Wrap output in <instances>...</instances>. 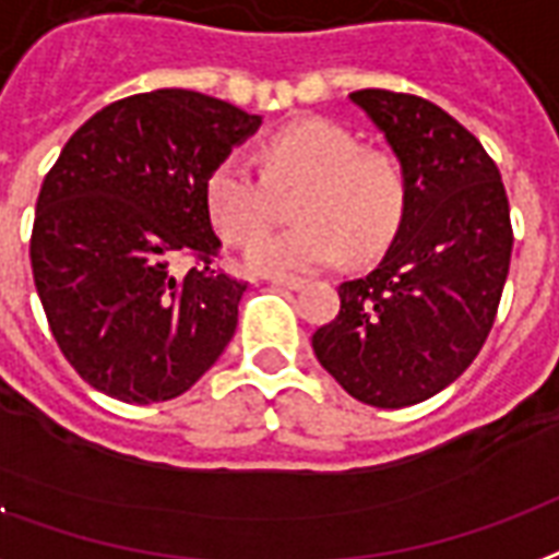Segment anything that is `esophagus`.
Returning a JSON list of instances; mask_svg holds the SVG:
<instances>
[{
    "mask_svg": "<svg viewBox=\"0 0 559 559\" xmlns=\"http://www.w3.org/2000/svg\"><path fill=\"white\" fill-rule=\"evenodd\" d=\"M269 284H272V287H284V290H301V287H305V278H293V275H272Z\"/></svg>",
    "mask_w": 559,
    "mask_h": 559,
    "instance_id": "1",
    "label": "esophagus"
}]
</instances>
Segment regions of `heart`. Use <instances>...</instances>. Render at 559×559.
Here are the masks:
<instances>
[{
    "instance_id": "heart-1",
    "label": "heart",
    "mask_w": 559,
    "mask_h": 559,
    "mask_svg": "<svg viewBox=\"0 0 559 559\" xmlns=\"http://www.w3.org/2000/svg\"><path fill=\"white\" fill-rule=\"evenodd\" d=\"M260 159L263 175L246 153L227 151L204 180L210 225L234 246H246L262 229L273 188L300 189L292 205L297 225L248 246L246 266L254 272H313L337 263L343 251L370 260L406 222V168L391 153L361 147L353 130L329 118L284 123L263 142Z\"/></svg>"
}]
</instances>
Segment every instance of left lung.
<instances>
[{"label":"left lung","instance_id":"8db88e82","mask_svg":"<svg viewBox=\"0 0 559 559\" xmlns=\"http://www.w3.org/2000/svg\"><path fill=\"white\" fill-rule=\"evenodd\" d=\"M408 177L406 222L379 266L343 281L313 353L346 394L376 408L424 403L465 373L489 337L512 258L500 171L477 135L417 94H349Z\"/></svg>","mask_w":559,"mask_h":559}]
</instances>
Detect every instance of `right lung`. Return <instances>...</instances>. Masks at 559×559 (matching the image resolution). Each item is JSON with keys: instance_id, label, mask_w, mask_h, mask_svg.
I'll list each match as a JSON object with an SVG mask.
<instances>
[{"instance_id": "obj_1", "label": "right lung", "mask_w": 559, "mask_h": 559, "mask_svg": "<svg viewBox=\"0 0 559 559\" xmlns=\"http://www.w3.org/2000/svg\"><path fill=\"white\" fill-rule=\"evenodd\" d=\"M260 118L198 91L109 103L44 177L32 275L70 367L103 394L151 406L186 394L237 332L248 281L213 263L210 168ZM193 266L176 272V260Z\"/></svg>"}]
</instances>
